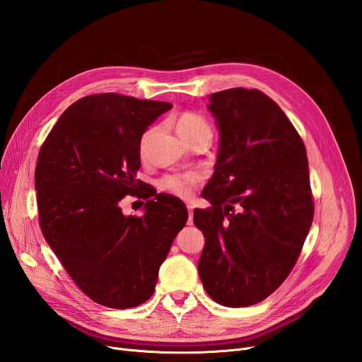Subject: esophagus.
Instances as JSON below:
<instances>
[{
    "mask_svg": "<svg viewBox=\"0 0 362 362\" xmlns=\"http://www.w3.org/2000/svg\"><path fill=\"white\" fill-rule=\"evenodd\" d=\"M187 210H189V225L193 223V206L190 204H187Z\"/></svg>",
    "mask_w": 362,
    "mask_h": 362,
    "instance_id": "34e87169",
    "label": "esophagus"
}]
</instances>
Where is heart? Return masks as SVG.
I'll list each match as a JSON object with an SVG mask.
<instances>
[{"mask_svg": "<svg viewBox=\"0 0 362 362\" xmlns=\"http://www.w3.org/2000/svg\"><path fill=\"white\" fill-rule=\"evenodd\" d=\"M206 127L208 125L205 122V119L196 113L185 112L177 119V129L182 139L194 133L196 129L206 128ZM152 133H154V128L148 129L144 134V137H141V144H140L141 148H145ZM198 181H199V177L196 173H173V175H166V177L160 181V185L163 190L178 196V198H189L194 189V185L198 184Z\"/></svg>", "mask_w": 362, "mask_h": 362, "instance_id": "heart-1", "label": "heart"}]
</instances>
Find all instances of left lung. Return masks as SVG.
<instances>
[{
  "mask_svg": "<svg viewBox=\"0 0 362 362\" xmlns=\"http://www.w3.org/2000/svg\"><path fill=\"white\" fill-rule=\"evenodd\" d=\"M218 152L194 208L205 237L199 278L217 303L255 305L286 281L313 223L306 149L279 105L257 89L210 95Z\"/></svg>",
  "mask_w": 362,
  "mask_h": 362,
  "instance_id": "left-lung-1",
  "label": "left lung"
}]
</instances>
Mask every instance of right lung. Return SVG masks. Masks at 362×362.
I'll list each match as a JSON object with an SVG mask.
<instances>
[{
    "label": "right lung",
    "instance_id": "obj_1",
    "mask_svg": "<svg viewBox=\"0 0 362 362\" xmlns=\"http://www.w3.org/2000/svg\"><path fill=\"white\" fill-rule=\"evenodd\" d=\"M170 108L117 93L81 98L39 152L42 234L78 288L108 308H133L151 298L161 262L187 222L181 199L149 187L137 194L146 199L144 216H127L119 205L137 190L141 136Z\"/></svg>",
    "mask_w": 362,
    "mask_h": 362
}]
</instances>
